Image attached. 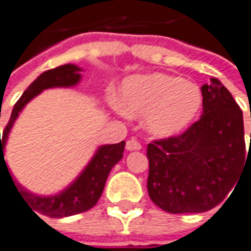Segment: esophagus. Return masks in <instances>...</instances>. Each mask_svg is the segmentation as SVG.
I'll use <instances>...</instances> for the list:
<instances>
[{
	"mask_svg": "<svg viewBox=\"0 0 251 251\" xmlns=\"http://www.w3.org/2000/svg\"><path fill=\"white\" fill-rule=\"evenodd\" d=\"M126 149H127L128 151H134V150H141L142 146H141V143L138 142V141H135V139H129V141H127V143H126Z\"/></svg>",
	"mask_w": 251,
	"mask_h": 251,
	"instance_id": "esophagus-1",
	"label": "esophagus"
}]
</instances>
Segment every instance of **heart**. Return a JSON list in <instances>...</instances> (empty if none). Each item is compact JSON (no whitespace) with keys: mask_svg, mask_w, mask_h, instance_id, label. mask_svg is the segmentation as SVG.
<instances>
[{"mask_svg":"<svg viewBox=\"0 0 251 251\" xmlns=\"http://www.w3.org/2000/svg\"><path fill=\"white\" fill-rule=\"evenodd\" d=\"M116 106L129 117H143L150 134L168 138L186 129L202 106V93L194 83L167 74H146L126 79Z\"/></svg>","mask_w":251,"mask_h":251,"instance_id":"heart-1","label":"heart"}]
</instances>
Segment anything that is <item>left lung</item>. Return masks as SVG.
I'll return each instance as SVG.
<instances>
[{"label": "left lung", "instance_id": "left-lung-1", "mask_svg": "<svg viewBox=\"0 0 251 251\" xmlns=\"http://www.w3.org/2000/svg\"><path fill=\"white\" fill-rule=\"evenodd\" d=\"M201 91V119L181 135L148 145L149 197L168 213L217 206L246 164L243 113L234 97L216 77Z\"/></svg>", "mask_w": 251, "mask_h": 251}]
</instances>
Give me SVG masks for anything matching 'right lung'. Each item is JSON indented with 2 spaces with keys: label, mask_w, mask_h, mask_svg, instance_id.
<instances>
[{
  "label": "right lung",
  "mask_w": 251,
  "mask_h": 251,
  "mask_svg": "<svg viewBox=\"0 0 251 251\" xmlns=\"http://www.w3.org/2000/svg\"><path fill=\"white\" fill-rule=\"evenodd\" d=\"M82 68L75 64H65L61 67H57L53 70L45 71L43 74L36 77L34 82L28 86V89L23 93V96L19 98L15 103L9 123L5 127L2 134V142H1V175L2 168L8 171L6 162L3 158L5 154V145L8 141V136L13 124L16 122L19 115L22 113L24 106L30 102L32 98L39 96L43 90L53 89V87H74L82 79ZM126 142L123 141L115 145H102L97 149L94 155L91 157L89 164L84 167L79 176L71 183L68 187L54 195H38L24 188L13 177H9L17 193L23 198L24 202L31 206L30 209L35 210L38 213L48 217H68V216L77 215L91 209L96 205L100 197L102 194L105 183L108 179L112 168L123 158ZM36 215V213H35ZM38 216V215H36Z\"/></svg>",
  "instance_id": "obj_1"
}]
</instances>
